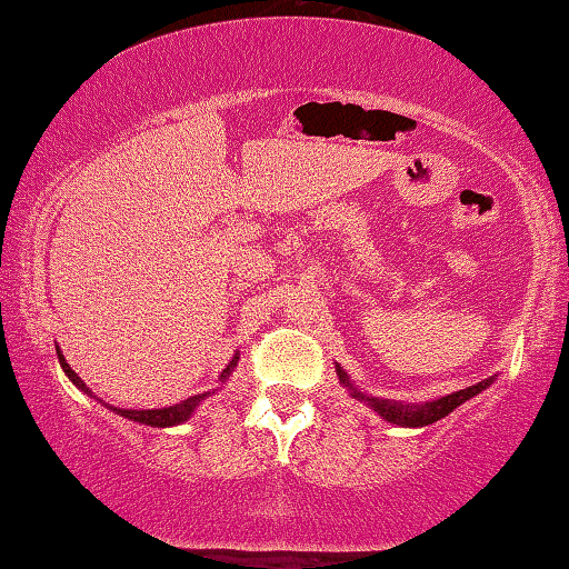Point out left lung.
Masks as SVG:
<instances>
[{"instance_id":"8db88e82","label":"left lung","mask_w":569,"mask_h":569,"mask_svg":"<svg viewBox=\"0 0 569 569\" xmlns=\"http://www.w3.org/2000/svg\"><path fill=\"white\" fill-rule=\"evenodd\" d=\"M339 379H341L343 383H349V377H346V373L341 371V366H339ZM489 383H492V379L479 381V383H475V387H467V389H461V391H455V393H449V397H441V399H437V401L421 403V407H409V403L389 401V399L363 397V393L356 391V389L351 387V383H349V389L353 391L356 399L369 401V407H371L373 411H379L381 417L387 419V421H391V423H399V427H427V423H435L437 419L447 417L449 411H455V409L459 407V403H465L467 399L477 397V393H479L481 389H487Z\"/></svg>"}]
</instances>
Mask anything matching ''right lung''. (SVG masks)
Returning <instances> with one entry per match:
<instances>
[{
  "label": "right lung",
  "instance_id": "1",
  "mask_svg": "<svg viewBox=\"0 0 569 569\" xmlns=\"http://www.w3.org/2000/svg\"><path fill=\"white\" fill-rule=\"evenodd\" d=\"M57 359H60V363H62V369H64V373L67 377H70V381L74 383V387H80L84 393H90L92 397V391L84 387V381L77 377V373L72 371V366L64 361V356H62V351L57 349ZM238 359V356H236ZM233 366H236V361H230V366L228 369L220 373V379H228V373L233 371ZM208 397V393H196V397H190V399H186V401H180V403H176V407H168V409H142V411H138V409H118V407H110L112 411H118L120 417H124V419H130V421H140V423H148V427H176V423H180V421H186V419H190V413L196 411V407L200 401H203ZM104 407H108V403H104Z\"/></svg>",
  "mask_w": 569,
  "mask_h": 569
}]
</instances>
